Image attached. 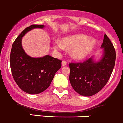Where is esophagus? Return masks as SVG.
<instances>
[{"label":"esophagus","mask_w":123,"mask_h":123,"mask_svg":"<svg viewBox=\"0 0 123 123\" xmlns=\"http://www.w3.org/2000/svg\"><path fill=\"white\" fill-rule=\"evenodd\" d=\"M62 66H64L66 65V62L65 60H63L62 62Z\"/></svg>","instance_id":"1"}]
</instances>
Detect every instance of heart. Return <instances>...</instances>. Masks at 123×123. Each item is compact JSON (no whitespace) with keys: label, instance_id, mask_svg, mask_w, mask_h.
<instances>
[{"label":"heart","instance_id":"heart-1","mask_svg":"<svg viewBox=\"0 0 123 123\" xmlns=\"http://www.w3.org/2000/svg\"><path fill=\"white\" fill-rule=\"evenodd\" d=\"M96 45V41L91 38L88 35L77 33L63 37L60 41H56L53 45V48L56 51L64 49L70 50L72 59L81 60L88 57Z\"/></svg>","mask_w":123,"mask_h":123}]
</instances>
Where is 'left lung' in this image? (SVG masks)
I'll use <instances>...</instances> for the list:
<instances>
[{"mask_svg": "<svg viewBox=\"0 0 123 123\" xmlns=\"http://www.w3.org/2000/svg\"><path fill=\"white\" fill-rule=\"evenodd\" d=\"M101 48L102 55L98 61L92 57L83 63L69 64L70 84L80 95L91 96L98 93L106 84L112 73L116 54L106 34Z\"/></svg>", "mask_w": 123, "mask_h": 123, "instance_id": "obj_1", "label": "left lung"}]
</instances>
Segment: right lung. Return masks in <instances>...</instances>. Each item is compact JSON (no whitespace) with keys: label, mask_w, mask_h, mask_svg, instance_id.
Instances as JSON below:
<instances>
[{"label":"right lung","mask_w":123,"mask_h":123,"mask_svg":"<svg viewBox=\"0 0 123 123\" xmlns=\"http://www.w3.org/2000/svg\"><path fill=\"white\" fill-rule=\"evenodd\" d=\"M44 27L39 24L27 27L15 40L11 51L10 66L14 80L22 90L30 94H39L48 88L62 66V60L49 55L31 57L23 49L22 37L32 29Z\"/></svg>","instance_id":"right-lung-1"}]
</instances>
